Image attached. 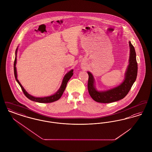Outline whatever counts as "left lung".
I'll return each mask as SVG.
<instances>
[{
	"instance_id": "1",
	"label": "left lung",
	"mask_w": 152,
	"mask_h": 152,
	"mask_svg": "<svg viewBox=\"0 0 152 152\" xmlns=\"http://www.w3.org/2000/svg\"><path fill=\"white\" fill-rule=\"evenodd\" d=\"M129 44L130 46L129 64L125 73V79L120 86L107 91L99 92L94 87V79L92 75L88 72L89 76L88 90L91 97L94 101L101 103L113 102L123 99L129 92L137 78L138 66L134 48L130 42Z\"/></svg>"
}]
</instances>
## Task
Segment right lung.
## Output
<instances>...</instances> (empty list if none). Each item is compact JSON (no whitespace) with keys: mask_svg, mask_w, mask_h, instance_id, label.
<instances>
[{"mask_svg":"<svg viewBox=\"0 0 152 152\" xmlns=\"http://www.w3.org/2000/svg\"><path fill=\"white\" fill-rule=\"evenodd\" d=\"M17 50H16V58H15L14 64V75L15 79L16 80L17 82L18 83V84H19V86L21 87L22 88V91L24 93V95L28 98L29 99V100H32L33 101H36V102H41V103H50V102H52L54 101H57L62 96V94H63L64 90H65V88L66 86L67 83L68 81V80L71 79V77L72 76L73 71V70L72 69L71 71H70L69 72L67 73L65 75L64 79L63 80V82H62V84L61 86V87L60 88V89L58 90V92L53 95L49 96V97H34L31 95L28 94L26 90L24 89V88L23 87L21 84L20 83V82L19 81V80L17 79V73H16V53H17Z\"/></svg>","mask_w":152,"mask_h":152,"instance_id":"add662e5","label":"right lung"}]
</instances>
